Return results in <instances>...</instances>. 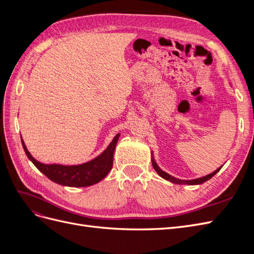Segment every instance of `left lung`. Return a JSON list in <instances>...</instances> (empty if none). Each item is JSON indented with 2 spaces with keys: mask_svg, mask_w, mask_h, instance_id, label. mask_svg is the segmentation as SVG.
Wrapping results in <instances>:
<instances>
[{
  "mask_svg": "<svg viewBox=\"0 0 254 254\" xmlns=\"http://www.w3.org/2000/svg\"><path fill=\"white\" fill-rule=\"evenodd\" d=\"M151 163H152L153 170H155V171L157 172V174L161 177V178H163V179H165V180H167V181H170V182H172V183H175V184H188V186H196V184H202V183H204L205 181L210 180L213 176H215V174H217V173L220 171V168L222 167V165H221L220 167L217 168L216 171H214L213 173H211V174H209V175H206V176L200 177V178L191 179V180H181V179L176 178V177H173V176H171L170 174H167L166 172L161 170V168H160L159 165H158V163L156 162L155 158H153V153H152V152H151Z\"/></svg>",
  "mask_w": 254,
  "mask_h": 254,
  "instance_id": "left-lung-1",
  "label": "left lung"
}]
</instances>
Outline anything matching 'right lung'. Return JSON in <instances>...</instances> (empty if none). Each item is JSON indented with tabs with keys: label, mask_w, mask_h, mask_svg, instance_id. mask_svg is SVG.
Segmentation results:
<instances>
[{
	"label": "right lung",
	"mask_w": 254,
	"mask_h": 254,
	"mask_svg": "<svg viewBox=\"0 0 254 254\" xmlns=\"http://www.w3.org/2000/svg\"><path fill=\"white\" fill-rule=\"evenodd\" d=\"M118 133L113 137L107 148L88 162L74 165L64 164H45L36 160L28 151L26 145L21 136L22 146L24 148L27 158L32 161L33 164L39 170L43 175L48 177L50 180L64 187L70 188H84L90 187L93 184L102 181L105 177L109 174L113 164V155L115 147L120 137Z\"/></svg>",
	"instance_id": "1"
}]
</instances>
